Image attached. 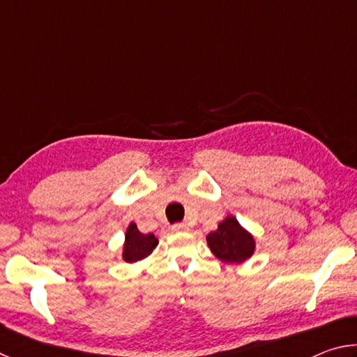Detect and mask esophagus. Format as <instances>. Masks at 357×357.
<instances>
[{"label":"esophagus","instance_id":"1","mask_svg":"<svg viewBox=\"0 0 357 357\" xmlns=\"http://www.w3.org/2000/svg\"><path fill=\"white\" fill-rule=\"evenodd\" d=\"M172 229H173V231H185L187 225H185V223H174Z\"/></svg>","mask_w":357,"mask_h":357}]
</instances>
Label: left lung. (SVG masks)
Listing matches in <instances>:
<instances>
[{"mask_svg":"<svg viewBox=\"0 0 357 357\" xmlns=\"http://www.w3.org/2000/svg\"><path fill=\"white\" fill-rule=\"evenodd\" d=\"M206 239L211 252L227 263H243L255 250V241L250 233H247L231 215L220 222L219 228L211 231Z\"/></svg>","mask_w":357,"mask_h":357,"instance_id":"obj_1","label":"left lung"}]
</instances>
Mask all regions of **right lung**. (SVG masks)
Returning a JSON list of instances; mask_svg holds the SVG:
<instances>
[{
    "label": "right lung",
    "instance_id": "1",
    "mask_svg": "<svg viewBox=\"0 0 357 357\" xmlns=\"http://www.w3.org/2000/svg\"><path fill=\"white\" fill-rule=\"evenodd\" d=\"M157 245V239L154 234H143L138 231L135 223H130L126 233V244L123 258L128 263H135L138 259L146 258L154 247Z\"/></svg>",
    "mask_w": 357,
    "mask_h": 357
}]
</instances>
